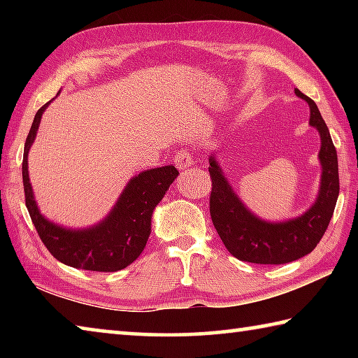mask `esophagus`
I'll return each instance as SVG.
<instances>
[{
    "mask_svg": "<svg viewBox=\"0 0 358 358\" xmlns=\"http://www.w3.org/2000/svg\"><path fill=\"white\" fill-rule=\"evenodd\" d=\"M173 162L175 166H177L178 169H186V167H191L192 166V153L191 151L187 150H180L175 153V157H173Z\"/></svg>",
    "mask_w": 358,
    "mask_h": 358,
    "instance_id": "1",
    "label": "esophagus"
}]
</instances>
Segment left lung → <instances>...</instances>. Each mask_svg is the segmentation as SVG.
<instances>
[{
    "label": "left lung",
    "instance_id": "left-lung-1",
    "mask_svg": "<svg viewBox=\"0 0 358 358\" xmlns=\"http://www.w3.org/2000/svg\"><path fill=\"white\" fill-rule=\"evenodd\" d=\"M299 98L310 104V124L319 131L322 147L319 159L322 180L317 201L296 220L286 222H265L254 216L227 183L215 156L210 157V215L213 226L227 251L243 262L280 265L310 254L324 237L335 211L339 194L338 156L329 128L316 102L295 90Z\"/></svg>",
    "mask_w": 358,
    "mask_h": 358
}]
</instances>
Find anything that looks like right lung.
<instances>
[{"instance_id": "right-lung-1", "label": "right lung", "mask_w": 358, "mask_h": 358, "mask_svg": "<svg viewBox=\"0 0 358 358\" xmlns=\"http://www.w3.org/2000/svg\"><path fill=\"white\" fill-rule=\"evenodd\" d=\"M47 106L48 102L36 113L22 162L25 203L39 238L53 257L74 268L104 273L124 268L141 256L147 245L151 232V215L169 186L177 178L178 171L173 166H166L138 173L124 187L110 215L98 226L85 230L58 227L39 213L28 177V151Z\"/></svg>"}]
</instances>
